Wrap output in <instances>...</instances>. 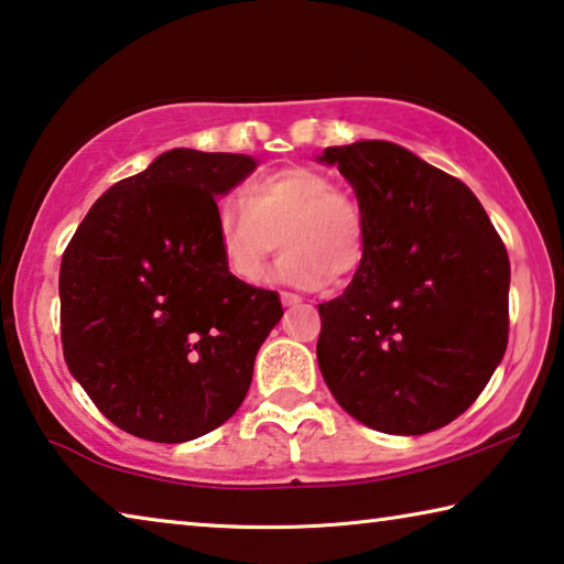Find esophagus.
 <instances>
[{
  "label": "esophagus",
  "mask_w": 564,
  "mask_h": 564,
  "mask_svg": "<svg viewBox=\"0 0 564 564\" xmlns=\"http://www.w3.org/2000/svg\"><path fill=\"white\" fill-rule=\"evenodd\" d=\"M281 303L285 305V308H295V305H301L303 303V299L299 293H289V291H283L281 293Z\"/></svg>",
  "instance_id": "esophagus-1"
}]
</instances>
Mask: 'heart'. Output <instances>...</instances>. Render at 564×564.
I'll return each instance as SVG.
<instances>
[{"label":"heart","mask_w":564,"mask_h":564,"mask_svg":"<svg viewBox=\"0 0 564 564\" xmlns=\"http://www.w3.org/2000/svg\"><path fill=\"white\" fill-rule=\"evenodd\" d=\"M216 238L226 269L246 285L261 283L275 251V279L303 291L348 281L366 261V218L336 181L311 166L265 171L241 198L216 206Z\"/></svg>","instance_id":"obj_1"}]
</instances>
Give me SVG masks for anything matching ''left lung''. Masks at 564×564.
Listing matches in <instances>:
<instances>
[{"mask_svg":"<svg viewBox=\"0 0 564 564\" xmlns=\"http://www.w3.org/2000/svg\"><path fill=\"white\" fill-rule=\"evenodd\" d=\"M366 218V261L321 303L333 398L388 435L437 431L475 403L508 348V251L463 181L390 141L328 147Z\"/></svg>","mask_w":564,"mask_h":564,"instance_id":"8db88e82","label":"left lung"}]
</instances>
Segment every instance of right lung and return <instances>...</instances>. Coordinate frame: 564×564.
<instances>
[{
  "instance_id": "1",
  "label": "right lung",
  "mask_w": 564,
  "mask_h": 564,
  "mask_svg": "<svg viewBox=\"0 0 564 564\" xmlns=\"http://www.w3.org/2000/svg\"><path fill=\"white\" fill-rule=\"evenodd\" d=\"M259 161L171 149L89 208L59 271L62 346L113 425L186 443L224 425L283 308L226 269L216 198Z\"/></svg>"
}]
</instances>
